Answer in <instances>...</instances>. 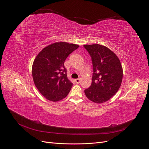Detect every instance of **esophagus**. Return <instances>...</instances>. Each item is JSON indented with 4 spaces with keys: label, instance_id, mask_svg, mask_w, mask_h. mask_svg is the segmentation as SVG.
<instances>
[{
    "label": "esophagus",
    "instance_id": "1",
    "mask_svg": "<svg viewBox=\"0 0 149 149\" xmlns=\"http://www.w3.org/2000/svg\"><path fill=\"white\" fill-rule=\"evenodd\" d=\"M75 81L76 83L79 84L80 82V80L79 79H75Z\"/></svg>",
    "mask_w": 149,
    "mask_h": 149
}]
</instances>
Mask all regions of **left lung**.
<instances>
[{
  "label": "left lung",
  "mask_w": 149,
  "mask_h": 149,
  "mask_svg": "<svg viewBox=\"0 0 149 149\" xmlns=\"http://www.w3.org/2000/svg\"><path fill=\"white\" fill-rule=\"evenodd\" d=\"M92 58V81L84 90L86 96L95 103L110 100L120 89L123 71L121 62L116 54L107 47L99 44L83 46Z\"/></svg>",
  "instance_id": "1"
}]
</instances>
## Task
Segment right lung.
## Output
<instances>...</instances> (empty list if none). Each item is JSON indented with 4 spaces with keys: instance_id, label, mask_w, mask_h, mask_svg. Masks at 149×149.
Segmentation results:
<instances>
[{
    "instance_id": "obj_1",
    "label": "right lung",
    "mask_w": 149,
    "mask_h": 149,
    "mask_svg": "<svg viewBox=\"0 0 149 149\" xmlns=\"http://www.w3.org/2000/svg\"><path fill=\"white\" fill-rule=\"evenodd\" d=\"M78 45L57 42L45 47L36 57L32 75L36 88L46 99L58 101L65 98L72 86L64 63Z\"/></svg>"
}]
</instances>
